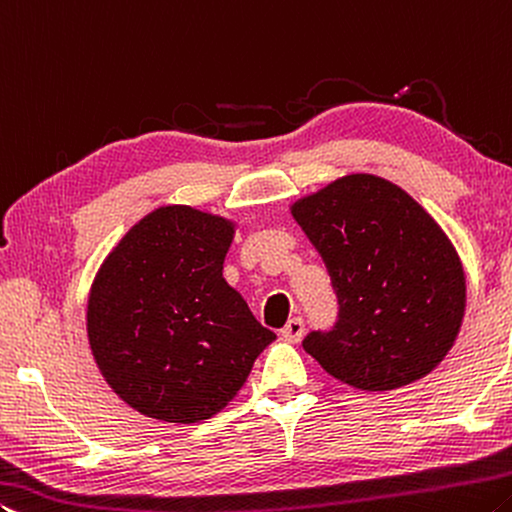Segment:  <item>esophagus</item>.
<instances>
[{"instance_id":"obj_1","label":"esophagus","mask_w":512,"mask_h":512,"mask_svg":"<svg viewBox=\"0 0 512 512\" xmlns=\"http://www.w3.org/2000/svg\"><path fill=\"white\" fill-rule=\"evenodd\" d=\"M281 335L283 340L288 342H299L301 335H304V320H301V317H292V320H288V324L281 329Z\"/></svg>"}]
</instances>
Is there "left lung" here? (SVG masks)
<instances>
[{"mask_svg": "<svg viewBox=\"0 0 512 512\" xmlns=\"http://www.w3.org/2000/svg\"><path fill=\"white\" fill-rule=\"evenodd\" d=\"M290 213L320 251L340 304L333 331L304 349L367 392L420 381L449 354L465 315L463 263L440 224L376 174H347Z\"/></svg>", "mask_w": 512, "mask_h": 512, "instance_id": "1", "label": "left lung"}]
</instances>
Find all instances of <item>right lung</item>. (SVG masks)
Returning <instances> with one entry per match:
<instances>
[{"instance_id":"right-lung-1","label":"right lung","mask_w":512,"mask_h":512,"mask_svg":"<svg viewBox=\"0 0 512 512\" xmlns=\"http://www.w3.org/2000/svg\"><path fill=\"white\" fill-rule=\"evenodd\" d=\"M236 222L158 206L124 233L92 281L86 329L104 381L140 415L195 424L233 401L276 335L224 281Z\"/></svg>"}]
</instances>
